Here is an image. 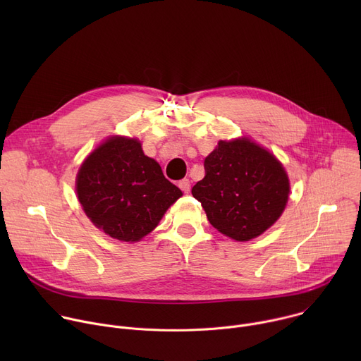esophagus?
<instances>
[{
    "instance_id": "esophagus-1",
    "label": "esophagus",
    "mask_w": 361,
    "mask_h": 361,
    "mask_svg": "<svg viewBox=\"0 0 361 361\" xmlns=\"http://www.w3.org/2000/svg\"><path fill=\"white\" fill-rule=\"evenodd\" d=\"M178 187L184 191V192H188L190 191V187H191V184H190V180L188 178H184V180H181L180 183H178Z\"/></svg>"
}]
</instances>
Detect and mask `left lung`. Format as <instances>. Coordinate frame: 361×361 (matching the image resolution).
<instances>
[{"instance_id": "left-lung-1", "label": "left lung", "mask_w": 361, "mask_h": 361, "mask_svg": "<svg viewBox=\"0 0 361 361\" xmlns=\"http://www.w3.org/2000/svg\"><path fill=\"white\" fill-rule=\"evenodd\" d=\"M205 176L191 192L210 224L237 241L263 234L281 216L288 177L271 152L250 140L220 141L204 160Z\"/></svg>"}]
</instances>
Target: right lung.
Segmentation results:
<instances>
[{
  "mask_svg": "<svg viewBox=\"0 0 361 361\" xmlns=\"http://www.w3.org/2000/svg\"><path fill=\"white\" fill-rule=\"evenodd\" d=\"M77 195L98 228L120 241H138L183 192L156 160L144 156L135 138L111 137L82 163Z\"/></svg>",
  "mask_w": 361,
  "mask_h": 361,
  "instance_id": "1",
  "label": "right lung"
}]
</instances>
